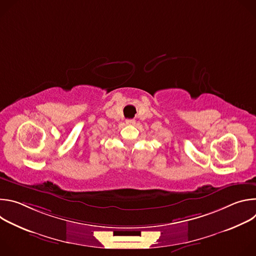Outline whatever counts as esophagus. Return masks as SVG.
I'll return each instance as SVG.
<instances>
[{
	"instance_id": "esophagus-1",
	"label": "esophagus",
	"mask_w": 256,
	"mask_h": 256,
	"mask_svg": "<svg viewBox=\"0 0 256 256\" xmlns=\"http://www.w3.org/2000/svg\"><path fill=\"white\" fill-rule=\"evenodd\" d=\"M126 124H130H130H136V120H126Z\"/></svg>"
}]
</instances>
